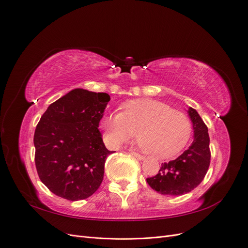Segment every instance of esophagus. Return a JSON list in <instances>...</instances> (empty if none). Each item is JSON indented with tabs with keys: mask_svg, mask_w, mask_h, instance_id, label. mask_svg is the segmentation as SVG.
Returning <instances> with one entry per match:
<instances>
[{
	"mask_svg": "<svg viewBox=\"0 0 248 248\" xmlns=\"http://www.w3.org/2000/svg\"><path fill=\"white\" fill-rule=\"evenodd\" d=\"M133 157H136V158H138L139 160H144L145 159V157L144 156H141V155H140L139 153H137V152H131L130 153Z\"/></svg>",
	"mask_w": 248,
	"mask_h": 248,
	"instance_id": "1",
	"label": "esophagus"
}]
</instances>
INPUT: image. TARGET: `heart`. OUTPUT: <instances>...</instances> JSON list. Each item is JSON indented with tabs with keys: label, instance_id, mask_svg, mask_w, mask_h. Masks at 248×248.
<instances>
[{
	"label": "heart",
	"instance_id": "b5f03b06",
	"mask_svg": "<svg viewBox=\"0 0 248 248\" xmlns=\"http://www.w3.org/2000/svg\"><path fill=\"white\" fill-rule=\"evenodd\" d=\"M101 128L108 146L117 148L137 134L145 152L159 159L178 154L191 136V122L185 112L151 98L127 101L123 111L103 117Z\"/></svg>",
	"mask_w": 248,
	"mask_h": 248
}]
</instances>
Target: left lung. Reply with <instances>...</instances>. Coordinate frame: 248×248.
<instances>
[{"label":"left lung","mask_w":248,"mask_h":248,"mask_svg":"<svg viewBox=\"0 0 248 248\" xmlns=\"http://www.w3.org/2000/svg\"><path fill=\"white\" fill-rule=\"evenodd\" d=\"M188 115L193 127V141L177 159L164 162L158 174L147 178L155 191L167 196H182L193 190L202 181L210 166L208 128L198 111L189 108Z\"/></svg>","instance_id":"8db88e82"}]
</instances>
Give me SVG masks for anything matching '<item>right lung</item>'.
<instances>
[{"label": "right lung", "instance_id": "right-lung-1", "mask_svg": "<svg viewBox=\"0 0 248 248\" xmlns=\"http://www.w3.org/2000/svg\"><path fill=\"white\" fill-rule=\"evenodd\" d=\"M110 97L74 89L51 103L34 134L35 164L41 182L68 201L85 200L99 188L112 152L98 129Z\"/></svg>", "mask_w": 248, "mask_h": 248}]
</instances>
